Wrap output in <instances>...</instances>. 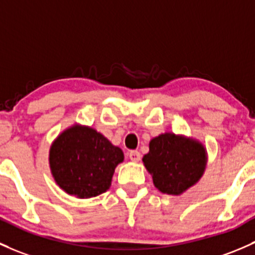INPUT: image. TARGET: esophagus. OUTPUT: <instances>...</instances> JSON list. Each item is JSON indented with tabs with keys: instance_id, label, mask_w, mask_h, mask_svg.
<instances>
[{
	"instance_id": "1",
	"label": "esophagus",
	"mask_w": 255,
	"mask_h": 255,
	"mask_svg": "<svg viewBox=\"0 0 255 255\" xmlns=\"http://www.w3.org/2000/svg\"><path fill=\"white\" fill-rule=\"evenodd\" d=\"M128 156H129V159L132 160V161L138 162L139 160H140L141 155H140V152L136 151V150H132V151H129V154H128Z\"/></svg>"
}]
</instances>
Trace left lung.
<instances>
[{
  "label": "left lung",
  "mask_w": 255,
  "mask_h": 255,
  "mask_svg": "<svg viewBox=\"0 0 255 255\" xmlns=\"http://www.w3.org/2000/svg\"><path fill=\"white\" fill-rule=\"evenodd\" d=\"M143 162L155 187L166 194H181L204 172L205 149L195 140L165 133L152 139Z\"/></svg>",
  "instance_id": "left-lung-1"
}]
</instances>
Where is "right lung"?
Returning <instances> with one entry per match:
<instances>
[{"label": "right lung", "instance_id": "obj_1", "mask_svg": "<svg viewBox=\"0 0 255 255\" xmlns=\"http://www.w3.org/2000/svg\"><path fill=\"white\" fill-rule=\"evenodd\" d=\"M123 152L89 127L73 126L53 141L50 165L58 186L71 195L92 198L111 186Z\"/></svg>", "mask_w": 255, "mask_h": 255}]
</instances>
